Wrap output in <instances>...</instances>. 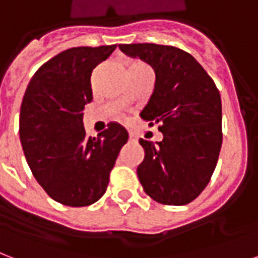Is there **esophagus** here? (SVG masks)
I'll return each mask as SVG.
<instances>
[{"instance_id": "esophagus-1", "label": "esophagus", "mask_w": 258, "mask_h": 258, "mask_svg": "<svg viewBox=\"0 0 258 258\" xmlns=\"http://www.w3.org/2000/svg\"><path fill=\"white\" fill-rule=\"evenodd\" d=\"M137 136L135 135V133H129V141H131V143H137Z\"/></svg>"}]
</instances>
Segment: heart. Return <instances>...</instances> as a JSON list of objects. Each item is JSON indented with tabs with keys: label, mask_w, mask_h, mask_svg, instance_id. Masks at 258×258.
<instances>
[{
	"label": "heart",
	"mask_w": 258,
	"mask_h": 258,
	"mask_svg": "<svg viewBox=\"0 0 258 258\" xmlns=\"http://www.w3.org/2000/svg\"><path fill=\"white\" fill-rule=\"evenodd\" d=\"M139 71H151V69L140 60H131L127 63V73H139Z\"/></svg>",
	"instance_id": "1"
}]
</instances>
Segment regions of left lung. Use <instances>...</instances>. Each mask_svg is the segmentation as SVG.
Wrapping results in <instances>:
<instances>
[{
	"mask_svg": "<svg viewBox=\"0 0 258 258\" xmlns=\"http://www.w3.org/2000/svg\"><path fill=\"white\" fill-rule=\"evenodd\" d=\"M153 67L155 90L140 117L159 123L163 141L140 139L145 151L140 183L153 201L187 205L209 184L222 147L221 95L206 70L180 48L153 43L119 44Z\"/></svg>",
	"mask_w": 258,
	"mask_h": 258,
	"instance_id": "8db88e82",
	"label": "left lung"
}]
</instances>
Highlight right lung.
Masks as SVG:
<instances>
[{
	"instance_id": "1",
	"label": "right lung",
	"mask_w": 258,
	"mask_h": 258,
	"mask_svg": "<svg viewBox=\"0 0 258 258\" xmlns=\"http://www.w3.org/2000/svg\"><path fill=\"white\" fill-rule=\"evenodd\" d=\"M115 47H75L57 53L36 71L24 94V155L37 183L64 206L83 207L101 199L129 137L115 122L89 139L83 127L85 105L93 99L91 73Z\"/></svg>"
}]
</instances>
